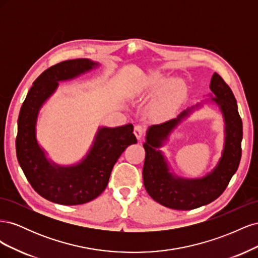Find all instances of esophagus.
Segmentation results:
<instances>
[{
    "label": "esophagus",
    "mask_w": 258,
    "mask_h": 258,
    "mask_svg": "<svg viewBox=\"0 0 258 258\" xmlns=\"http://www.w3.org/2000/svg\"><path fill=\"white\" fill-rule=\"evenodd\" d=\"M135 136L137 137L138 140H141L145 134V128L143 126H141V124H137V126L135 127Z\"/></svg>",
    "instance_id": "34e87169"
}]
</instances>
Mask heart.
<instances>
[{"mask_svg":"<svg viewBox=\"0 0 258 258\" xmlns=\"http://www.w3.org/2000/svg\"><path fill=\"white\" fill-rule=\"evenodd\" d=\"M166 83V81L162 79L161 76H157V75H154L152 76V79L150 80V86L152 89H156V88H159L160 86H162L163 84ZM179 86H181V84L175 82L173 83L172 85L170 86V89H169V92L170 93H174L175 91H177L179 89ZM166 108H167V104H166V101L165 99H161L159 101H157L153 106V111L155 114L157 115H162L163 113L166 112Z\"/></svg>","mask_w":258,"mask_h":258,"instance_id":"obj_1","label":"heart"}]
</instances>
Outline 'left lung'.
<instances>
[{
    "label": "left lung",
    "instance_id": "obj_1",
    "mask_svg": "<svg viewBox=\"0 0 258 258\" xmlns=\"http://www.w3.org/2000/svg\"><path fill=\"white\" fill-rule=\"evenodd\" d=\"M214 102L223 114L225 122V143L222 157L216 167L207 175L198 178L179 177L170 171L167 159L159 150L171 132L195 108L188 107L176 118L160 124H153L146 132L143 182L148 195L158 204L174 210H192L214 201L226 189L236 173L241 159L242 120L235 96L222 77L214 73L210 83Z\"/></svg>",
    "mask_w": 258,
    "mask_h": 258
}]
</instances>
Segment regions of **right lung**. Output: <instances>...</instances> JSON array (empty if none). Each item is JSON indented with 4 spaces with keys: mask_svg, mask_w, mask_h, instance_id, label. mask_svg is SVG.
I'll return each mask as SVG.
<instances>
[{
    "mask_svg": "<svg viewBox=\"0 0 258 258\" xmlns=\"http://www.w3.org/2000/svg\"><path fill=\"white\" fill-rule=\"evenodd\" d=\"M98 66L89 59H74L50 67L34 81L20 108L16 138L18 162L34 190L54 204L76 206L97 198L106 188L119 156L137 143L132 123L100 127L86 157L71 166H59L49 160L37 143L38 113L58 88V83L73 80Z\"/></svg>",
    "mask_w": 258,
    "mask_h": 258,
    "instance_id": "obj_1",
    "label": "right lung"
}]
</instances>
